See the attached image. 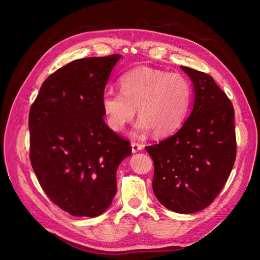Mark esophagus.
Instances as JSON below:
<instances>
[{"label": "esophagus", "instance_id": "esophagus-1", "mask_svg": "<svg viewBox=\"0 0 260 260\" xmlns=\"http://www.w3.org/2000/svg\"><path fill=\"white\" fill-rule=\"evenodd\" d=\"M131 147H132V153H138V152L141 151V149L143 148V145L140 144V143L132 142L131 143Z\"/></svg>", "mask_w": 260, "mask_h": 260}]
</instances>
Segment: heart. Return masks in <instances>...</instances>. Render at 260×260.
<instances>
[{
  "instance_id": "obj_1",
  "label": "heart",
  "mask_w": 260,
  "mask_h": 260,
  "mask_svg": "<svg viewBox=\"0 0 260 260\" xmlns=\"http://www.w3.org/2000/svg\"><path fill=\"white\" fill-rule=\"evenodd\" d=\"M121 92L106 91L101 99L107 127L122 131L136 115V132L153 131L157 138L175 133L187 115L192 89L185 77L141 66L120 78Z\"/></svg>"
}]
</instances>
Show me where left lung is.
Here are the masks:
<instances>
[{
  "instance_id": "left-lung-1",
  "label": "left lung",
  "mask_w": 260,
  "mask_h": 260,
  "mask_svg": "<svg viewBox=\"0 0 260 260\" xmlns=\"http://www.w3.org/2000/svg\"><path fill=\"white\" fill-rule=\"evenodd\" d=\"M193 84L192 112L180 130L146 146L154 161L153 191L166 208L192 214L222 190L237 156L234 109L209 75L181 66Z\"/></svg>"
}]
</instances>
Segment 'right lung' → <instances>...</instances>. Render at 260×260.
<instances>
[{"label":"right lung","mask_w":260,"mask_h":260,"mask_svg":"<svg viewBox=\"0 0 260 260\" xmlns=\"http://www.w3.org/2000/svg\"><path fill=\"white\" fill-rule=\"evenodd\" d=\"M121 55L74 60L46 78L30 108V160L46 195L76 217L111 206L116 172L131 155L107 127L101 99Z\"/></svg>","instance_id":"right-lung-1"}]
</instances>
